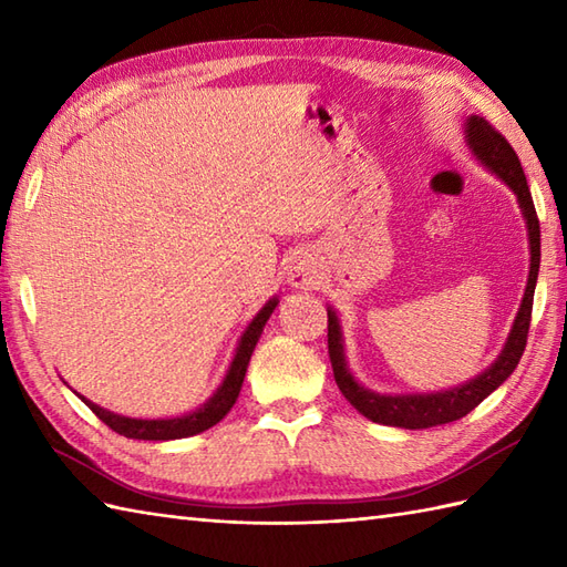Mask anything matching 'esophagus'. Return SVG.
I'll return each mask as SVG.
<instances>
[{"label": "esophagus", "instance_id": "esophagus-1", "mask_svg": "<svg viewBox=\"0 0 567 567\" xmlns=\"http://www.w3.org/2000/svg\"><path fill=\"white\" fill-rule=\"evenodd\" d=\"M323 280V265L311 250H299L287 265V282L297 290L317 287Z\"/></svg>", "mask_w": 567, "mask_h": 567}]
</instances>
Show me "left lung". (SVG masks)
I'll return each instance as SVG.
<instances>
[{"label":"left lung","mask_w":567,"mask_h":567,"mask_svg":"<svg viewBox=\"0 0 567 567\" xmlns=\"http://www.w3.org/2000/svg\"><path fill=\"white\" fill-rule=\"evenodd\" d=\"M463 126H465L463 131L465 146L475 155V161L480 165L487 167L492 175H497L502 183L514 192V197L519 202V209L526 221L532 262H528V277H526L522 305H519V311H516L507 341H504L495 363L485 368L480 375L457 384V388L439 390V392H404V394L372 392L365 388V384H360L355 380L346 360L341 319L336 315L333 307H327L329 358H331L336 384H339V390L346 400L351 402L360 414L368 416L370 421H375V424L416 431V429H431L439 424H451V421L463 419L512 375L516 365H519L522 353L526 348L528 323H532L534 290H536L538 265H540V228H538V216L534 209V199H532V192H528V183L522 171L519 155L514 153L507 138L497 134V131L492 128L483 116H475V114H470Z\"/></svg>","instance_id":"left-lung-1"}]
</instances>
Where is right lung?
I'll use <instances>...</instances> for the list:
<instances>
[{
  "label": "right lung",
  "mask_w": 567,
  "mask_h": 567,
  "mask_svg": "<svg viewBox=\"0 0 567 567\" xmlns=\"http://www.w3.org/2000/svg\"><path fill=\"white\" fill-rule=\"evenodd\" d=\"M277 302L280 299L270 297L268 302L262 305V309L258 311L256 317L250 319V323L246 327V331L240 333L238 346H236V353L231 358V365H228L226 375L221 380L219 388L214 390V394L209 396L207 402L202 406H197L195 412H187L183 416H167V419H134V416H122V414H114L110 409H104L100 404L90 402L87 396L78 394L80 400L87 404L94 414H97L106 426L112 431L122 433L126 439H138V441H175V439H187V436H197V433L212 429L214 424H219V421L231 412V406L238 400V392H240V384H244L246 378V370L250 363V355H252V348H256L262 327L268 323L270 315L275 311Z\"/></svg>",
  "instance_id": "right-lung-1"
}]
</instances>
